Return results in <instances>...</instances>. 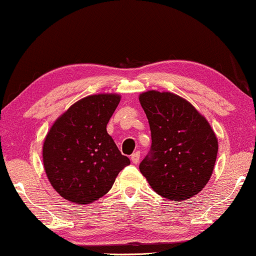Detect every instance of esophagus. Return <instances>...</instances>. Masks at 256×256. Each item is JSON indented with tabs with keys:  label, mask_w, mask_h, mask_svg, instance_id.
<instances>
[{
	"label": "esophagus",
	"mask_w": 256,
	"mask_h": 256,
	"mask_svg": "<svg viewBox=\"0 0 256 256\" xmlns=\"http://www.w3.org/2000/svg\"><path fill=\"white\" fill-rule=\"evenodd\" d=\"M130 160L134 164H138V161H140V152H134V154H132Z\"/></svg>",
	"instance_id": "1"
}]
</instances>
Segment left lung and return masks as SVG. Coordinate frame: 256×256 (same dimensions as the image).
<instances>
[{
	"label": "left lung",
	"mask_w": 256,
	"mask_h": 256,
	"mask_svg": "<svg viewBox=\"0 0 256 256\" xmlns=\"http://www.w3.org/2000/svg\"><path fill=\"white\" fill-rule=\"evenodd\" d=\"M152 132L150 155L140 172L155 193L184 201L200 193L213 174L218 138L190 102L169 92L138 96Z\"/></svg>",
	"instance_id": "8db88e82"
}]
</instances>
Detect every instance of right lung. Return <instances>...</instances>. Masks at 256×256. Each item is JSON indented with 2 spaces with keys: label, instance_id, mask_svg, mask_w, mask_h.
Segmentation results:
<instances>
[{
  "label": "right lung",
  "instance_id": "right-lung-1",
  "mask_svg": "<svg viewBox=\"0 0 256 256\" xmlns=\"http://www.w3.org/2000/svg\"><path fill=\"white\" fill-rule=\"evenodd\" d=\"M118 94L78 100L58 116L46 136L43 166L52 188L66 200L89 204L110 190L129 158L107 132Z\"/></svg>",
  "mask_w": 256,
  "mask_h": 256
}]
</instances>
